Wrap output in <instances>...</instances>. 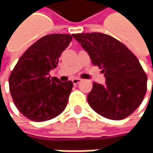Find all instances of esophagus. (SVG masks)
<instances>
[{
  "label": "esophagus",
  "instance_id": "1",
  "mask_svg": "<svg viewBox=\"0 0 153 153\" xmlns=\"http://www.w3.org/2000/svg\"><path fill=\"white\" fill-rule=\"evenodd\" d=\"M81 81H82V79H80V78H74V79H72V82H73L74 85H76V84L79 83Z\"/></svg>",
  "mask_w": 153,
  "mask_h": 153
}]
</instances>
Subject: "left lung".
Listing matches in <instances>:
<instances>
[{"label":"left lung","mask_w":153,"mask_h":153,"mask_svg":"<svg viewBox=\"0 0 153 153\" xmlns=\"http://www.w3.org/2000/svg\"><path fill=\"white\" fill-rule=\"evenodd\" d=\"M105 77L94 82L88 102L98 114L111 120L126 118L138 108L146 92L147 76L138 59L118 40L103 33L73 34Z\"/></svg>","instance_id":"1"}]
</instances>
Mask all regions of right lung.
Wrapping results in <instances>:
<instances>
[{
    "label": "right lung",
    "instance_id": "1",
    "mask_svg": "<svg viewBox=\"0 0 153 153\" xmlns=\"http://www.w3.org/2000/svg\"><path fill=\"white\" fill-rule=\"evenodd\" d=\"M72 40L67 34L40 38L27 49L9 76V89L16 107L35 122L54 118L65 109L73 88L71 81L51 77L59 59Z\"/></svg>",
    "mask_w": 153,
    "mask_h": 153
}]
</instances>
